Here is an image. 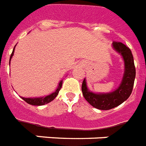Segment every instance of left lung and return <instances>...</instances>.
Listing matches in <instances>:
<instances>
[{"label":"left lung","instance_id":"1","mask_svg":"<svg viewBox=\"0 0 146 146\" xmlns=\"http://www.w3.org/2000/svg\"><path fill=\"white\" fill-rule=\"evenodd\" d=\"M112 46L122 56L124 62V73L118 88L111 93H95L88 90L85 78L82 83L81 90L85 100L94 108L100 110H109L115 108L127 100L132 93L136 77V68L130 49L121 42L114 41Z\"/></svg>","mask_w":146,"mask_h":146}]
</instances>
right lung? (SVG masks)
I'll list each match as a JSON object with an SVG mask.
<instances>
[{
    "mask_svg": "<svg viewBox=\"0 0 146 146\" xmlns=\"http://www.w3.org/2000/svg\"><path fill=\"white\" fill-rule=\"evenodd\" d=\"M14 49H15V46H14L13 50L12 53H11V56H10V60L12 59L14 53ZM62 85V80H61L59 84V86H58V88L56 89V90L54 92V93H51L50 95L46 96H44V97H38V98H24L21 97L23 100H25L27 103H29L30 105H33V106H43V105L47 104L49 102H50L51 101H53L55 98L56 97V96L58 95L59 90L61 89Z\"/></svg>",
    "mask_w": 146,
    "mask_h": 146,
    "instance_id": "obj_1",
    "label": "right lung"
}]
</instances>
